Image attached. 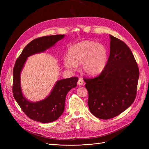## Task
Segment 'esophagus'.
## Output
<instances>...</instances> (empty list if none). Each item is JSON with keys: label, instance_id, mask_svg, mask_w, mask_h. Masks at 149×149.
Segmentation results:
<instances>
[{"label": "esophagus", "instance_id": "esophagus-1", "mask_svg": "<svg viewBox=\"0 0 149 149\" xmlns=\"http://www.w3.org/2000/svg\"><path fill=\"white\" fill-rule=\"evenodd\" d=\"M78 84L81 85V86L83 84V79H82L79 78V79H78Z\"/></svg>", "mask_w": 149, "mask_h": 149}]
</instances>
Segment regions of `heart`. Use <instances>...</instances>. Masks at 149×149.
Here are the masks:
<instances>
[{
    "mask_svg": "<svg viewBox=\"0 0 149 149\" xmlns=\"http://www.w3.org/2000/svg\"><path fill=\"white\" fill-rule=\"evenodd\" d=\"M108 59V52L104 45L91 40H84L72 45L68 49V56L64 58L66 68L74 70L78 65L88 76H96L104 70Z\"/></svg>",
    "mask_w": 149,
    "mask_h": 149,
    "instance_id": "1",
    "label": "heart"
}]
</instances>
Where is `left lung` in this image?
<instances>
[{
  "instance_id": "8db88e82",
  "label": "left lung",
  "mask_w": 149,
  "mask_h": 149,
  "mask_svg": "<svg viewBox=\"0 0 149 149\" xmlns=\"http://www.w3.org/2000/svg\"><path fill=\"white\" fill-rule=\"evenodd\" d=\"M110 55L102 73L84 78L90 112L97 118L109 119L119 115L134 102L139 70L133 54L122 40L110 35Z\"/></svg>"
}]
</instances>
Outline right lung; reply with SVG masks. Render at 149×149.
<instances>
[{
    "label": "right lung",
    "instance_id": "add662e5",
    "mask_svg": "<svg viewBox=\"0 0 149 149\" xmlns=\"http://www.w3.org/2000/svg\"><path fill=\"white\" fill-rule=\"evenodd\" d=\"M64 37L65 35H55L34 39L24 48L13 67V97L24 113L33 120L48 123L57 120L64 111L67 93L77 86V77L60 79L56 83L47 97L36 102L26 100L22 92L20 74L27 58L34 54L44 52Z\"/></svg>",
    "mask_w": 149,
    "mask_h": 149
}]
</instances>
